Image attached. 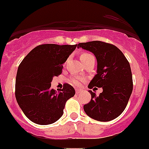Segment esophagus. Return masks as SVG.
Listing matches in <instances>:
<instances>
[{
	"label": "esophagus",
	"instance_id": "obj_1",
	"mask_svg": "<svg viewBox=\"0 0 149 149\" xmlns=\"http://www.w3.org/2000/svg\"><path fill=\"white\" fill-rule=\"evenodd\" d=\"M75 91H76V93H77V94H78V93H80V92H81V90H80V89L76 88L75 89Z\"/></svg>",
	"mask_w": 149,
	"mask_h": 149
}]
</instances>
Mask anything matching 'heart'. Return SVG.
Instances as JSON below:
<instances>
[{
  "instance_id": "obj_1",
  "label": "heart",
  "mask_w": 149,
  "mask_h": 149,
  "mask_svg": "<svg viewBox=\"0 0 149 149\" xmlns=\"http://www.w3.org/2000/svg\"><path fill=\"white\" fill-rule=\"evenodd\" d=\"M92 56V55L89 54V53H83V54L80 56V60L83 61V60H85V59L88 58L90 57V56ZM82 80H83V79L80 78V77H72V79H71L70 81H71V83H72V84L74 85V86H80V84H81Z\"/></svg>"
}]
</instances>
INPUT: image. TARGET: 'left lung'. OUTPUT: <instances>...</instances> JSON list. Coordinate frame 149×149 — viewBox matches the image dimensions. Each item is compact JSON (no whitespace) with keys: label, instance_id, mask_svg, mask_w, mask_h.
Instances as JSON below:
<instances>
[{"label":"left lung","instance_id":"8db88e82","mask_svg":"<svg viewBox=\"0 0 149 149\" xmlns=\"http://www.w3.org/2000/svg\"><path fill=\"white\" fill-rule=\"evenodd\" d=\"M90 51L97 61V74L88 88H102L99 96L89 90L91 100L83 106L86 114L99 121H110L119 116L127 107L133 89L130 63L115 45L100 41L79 43L77 48Z\"/></svg>","mask_w":149,"mask_h":149}]
</instances>
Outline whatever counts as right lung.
Returning a JSON list of instances; mask_svg holds the SVG:
<instances>
[{
    "label": "right lung",
    "instance_id": "add662e5",
    "mask_svg": "<svg viewBox=\"0 0 149 149\" xmlns=\"http://www.w3.org/2000/svg\"><path fill=\"white\" fill-rule=\"evenodd\" d=\"M77 45H39L19 64L15 97L25 116L35 124L47 125L57 121L66 101L75 94L74 88L67 83L58 91L50 87L52 77L61 74L62 64Z\"/></svg>",
    "mask_w": 149,
    "mask_h": 149
}]
</instances>
